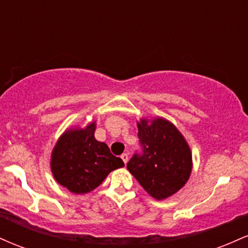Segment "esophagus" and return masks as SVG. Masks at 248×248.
Listing matches in <instances>:
<instances>
[{"label":"esophagus","mask_w":248,"mask_h":248,"mask_svg":"<svg viewBox=\"0 0 248 248\" xmlns=\"http://www.w3.org/2000/svg\"><path fill=\"white\" fill-rule=\"evenodd\" d=\"M121 158H122V161L124 162V164H126L127 162H128V160H129V154H128V153H124V154H122V155H121Z\"/></svg>","instance_id":"esophagus-1"}]
</instances>
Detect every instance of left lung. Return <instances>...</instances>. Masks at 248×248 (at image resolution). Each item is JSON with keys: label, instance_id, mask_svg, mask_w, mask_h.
<instances>
[{"label": "left lung", "instance_id": "1", "mask_svg": "<svg viewBox=\"0 0 248 248\" xmlns=\"http://www.w3.org/2000/svg\"><path fill=\"white\" fill-rule=\"evenodd\" d=\"M141 153H135L127 169L155 199L168 198L184 186L192 170L189 144L163 118L138 122Z\"/></svg>", "mask_w": 248, "mask_h": 248}]
</instances>
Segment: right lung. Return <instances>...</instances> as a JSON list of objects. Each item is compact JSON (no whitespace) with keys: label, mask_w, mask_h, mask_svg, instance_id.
<instances>
[{"label":"right lung","mask_w":248,"mask_h":248,"mask_svg":"<svg viewBox=\"0 0 248 248\" xmlns=\"http://www.w3.org/2000/svg\"><path fill=\"white\" fill-rule=\"evenodd\" d=\"M95 122L86 128L67 129L51 154V171L71 192L87 193L104 182L108 173L124 166L104 142L94 138Z\"/></svg>","instance_id":"add662e5"}]
</instances>
